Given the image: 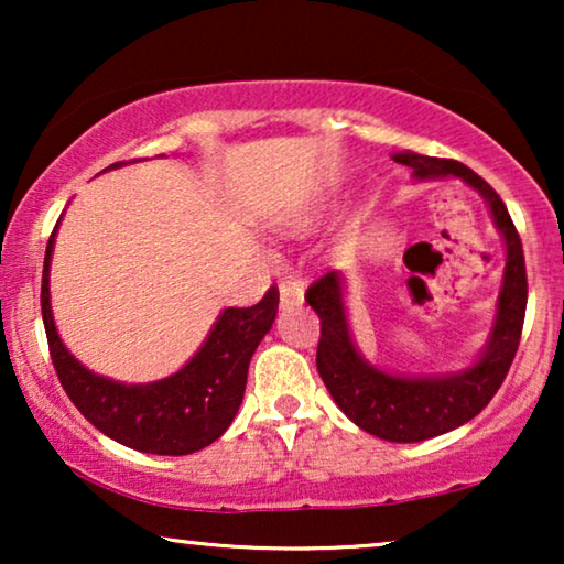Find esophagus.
Wrapping results in <instances>:
<instances>
[{
	"instance_id": "34e87169",
	"label": "esophagus",
	"mask_w": 564,
	"mask_h": 564,
	"mask_svg": "<svg viewBox=\"0 0 564 564\" xmlns=\"http://www.w3.org/2000/svg\"><path fill=\"white\" fill-rule=\"evenodd\" d=\"M305 288L300 280H292V276H284L280 282V303L282 305H300L303 303Z\"/></svg>"
}]
</instances>
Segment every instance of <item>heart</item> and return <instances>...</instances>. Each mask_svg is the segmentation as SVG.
Instances as JSON below:
<instances>
[{"mask_svg":"<svg viewBox=\"0 0 564 564\" xmlns=\"http://www.w3.org/2000/svg\"><path fill=\"white\" fill-rule=\"evenodd\" d=\"M305 223H307V220H305V218H295V220H292V223H290V226H292V228H295V230H297V228H305Z\"/></svg>","mask_w":564,"mask_h":564,"instance_id":"obj_1","label":"heart"}]
</instances>
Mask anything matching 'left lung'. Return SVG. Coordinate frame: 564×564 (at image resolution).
<instances>
[{
    "label": "left lung",
    "mask_w": 564,
    "mask_h": 564,
    "mask_svg": "<svg viewBox=\"0 0 564 564\" xmlns=\"http://www.w3.org/2000/svg\"><path fill=\"white\" fill-rule=\"evenodd\" d=\"M398 164L413 169V180H446L457 176L480 192L488 203L492 223L506 241V267L500 282L496 321L480 357L459 372L444 375H392L361 357L346 318L344 276L328 272L313 282L305 300L321 318V341L315 365L336 405L384 442L413 444L442 436L446 431L473 421L503 384L521 341L527 315V264L521 238L508 215L503 199L473 169L452 159L421 156L413 151L392 153Z\"/></svg>",
    "instance_id": "obj_1"
}]
</instances>
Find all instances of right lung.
Returning <instances> with one entry per match:
<instances>
[{"mask_svg": "<svg viewBox=\"0 0 564 564\" xmlns=\"http://www.w3.org/2000/svg\"><path fill=\"white\" fill-rule=\"evenodd\" d=\"M118 161L110 169H118ZM61 223V220H58ZM56 230L43 264L41 311L53 367L66 395L91 426L130 449L182 457L210 446L226 434L243 400L249 361L272 328L280 292L269 288L251 307H226L195 357L180 372L145 384L115 382L89 372L61 341L51 311V259Z\"/></svg>", "mask_w": 564, "mask_h": 564, "instance_id": "add662e5", "label": "right lung"}]
</instances>
